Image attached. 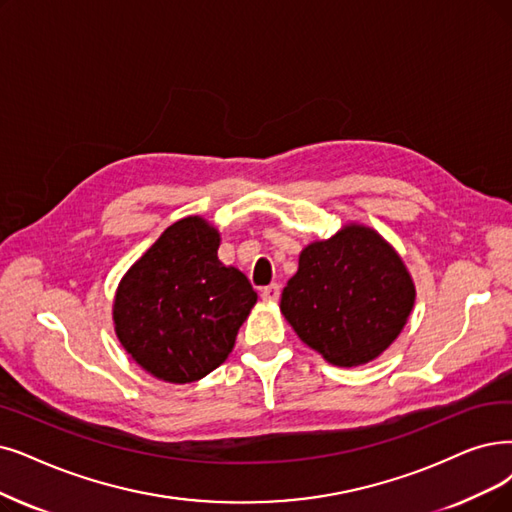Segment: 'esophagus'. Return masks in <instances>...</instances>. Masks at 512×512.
<instances>
[{
    "label": "esophagus",
    "instance_id": "34e87169",
    "mask_svg": "<svg viewBox=\"0 0 512 512\" xmlns=\"http://www.w3.org/2000/svg\"><path fill=\"white\" fill-rule=\"evenodd\" d=\"M279 294H281V288H279L277 283H271V285H267V288L260 290L262 300H267V302H277V300H279Z\"/></svg>",
    "mask_w": 512,
    "mask_h": 512
}]
</instances>
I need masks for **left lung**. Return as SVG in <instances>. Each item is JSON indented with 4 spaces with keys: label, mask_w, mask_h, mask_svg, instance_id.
I'll return each mask as SVG.
<instances>
[{
    "label": "left lung",
    "mask_w": 512,
    "mask_h": 512,
    "mask_svg": "<svg viewBox=\"0 0 512 512\" xmlns=\"http://www.w3.org/2000/svg\"><path fill=\"white\" fill-rule=\"evenodd\" d=\"M416 290L397 252L351 224L304 248L281 294V313L304 344L340 367L386 351L412 313Z\"/></svg>",
    "instance_id": "8db88e82"
}]
</instances>
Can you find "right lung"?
Returning a JSON list of instances; mask_svg holds the SVG:
<instances>
[{
  "label": "right lung",
  "instance_id": "add662e5",
  "mask_svg": "<svg viewBox=\"0 0 512 512\" xmlns=\"http://www.w3.org/2000/svg\"><path fill=\"white\" fill-rule=\"evenodd\" d=\"M218 245L212 224L182 218L119 283L117 338L159 380L185 384L216 370L256 304L248 277L218 260Z\"/></svg>",
  "mask_w": 512,
  "mask_h": 512
}]
</instances>
